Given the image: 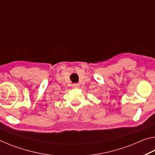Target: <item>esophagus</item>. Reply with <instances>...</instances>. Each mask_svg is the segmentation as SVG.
<instances>
[{"mask_svg":"<svg viewBox=\"0 0 155 155\" xmlns=\"http://www.w3.org/2000/svg\"><path fill=\"white\" fill-rule=\"evenodd\" d=\"M72 86L73 88L77 89V88L79 87V84H78V83H74V84H72Z\"/></svg>","mask_w":155,"mask_h":155,"instance_id":"esophagus-1","label":"esophagus"}]
</instances>
